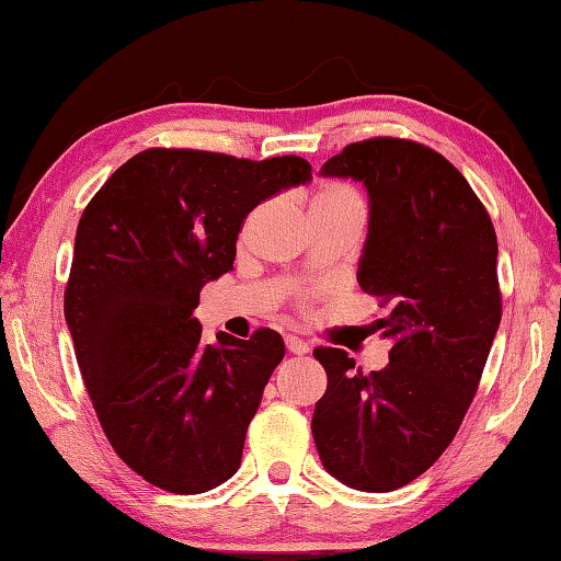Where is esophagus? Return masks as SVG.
<instances>
[{
	"mask_svg": "<svg viewBox=\"0 0 561 561\" xmlns=\"http://www.w3.org/2000/svg\"><path fill=\"white\" fill-rule=\"evenodd\" d=\"M287 348H289V354H297V356H304V354H309V344L304 339H299V336H287Z\"/></svg>",
	"mask_w": 561,
	"mask_h": 561,
	"instance_id": "34e87169",
	"label": "esophagus"
}]
</instances>
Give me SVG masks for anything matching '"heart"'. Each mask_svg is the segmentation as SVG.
<instances>
[{"label": "heart", "mask_w": 561, "mask_h": 561, "mask_svg": "<svg viewBox=\"0 0 561 561\" xmlns=\"http://www.w3.org/2000/svg\"><path fill=\"white\" fill-rule=\"evenodd\" d=\"M311 210H358L366 215L364 197L348 185H321L311 201Z\"/></svg>", "instance_id": "1"}]
</instances>
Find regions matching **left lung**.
I'll list each match as a JSON object with an SVG mask.
<instances>
[{"instance_id": "8db88e82", "label": "left lung", "mask_w": 561, "mask_h": 561, "mask_svg": "<svg viewBox=\"0 0 561 561\" xmlns=\"http://www.w3.org/2000/svg\"><path fill=\"white\" fill-rule=\"evenodd\" d=\"M321 175L360 180L371 197L358 284L393 346L371 374L344 348H314L329 383L311 431L336 480L391 492L440 458L478 393L502 317L497 237L460 170L415 140H358Z\"/></svg>"}]
</instances>
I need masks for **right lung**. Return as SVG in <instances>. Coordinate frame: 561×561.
<instances>
[{
	"mask_svg": "<svg viewBox=\"0 0 561 561\" xmlns=\"http://www.w3.org/2000/svg\"><path fill=\"white\" fill-rule=\"evenodd\" d=\"M307 180L299 156L148 148L83 210L66 324L103 433L150 485L197 495L240 468L284 341L257 329L247 341L220 331L203 344L193 311L205 284L232 270L244 217Z\"/></svg>",
	"mask_w": 561,
	"mask_h": 561,
	"instance_id": "add662e5",
	"label": "right lung"
}]
</instances>
